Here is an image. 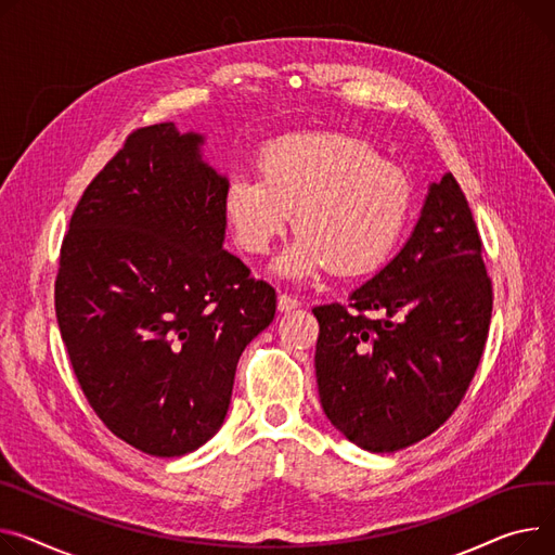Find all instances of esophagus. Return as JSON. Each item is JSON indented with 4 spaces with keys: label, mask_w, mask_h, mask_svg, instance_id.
<instances>
[{
    "label": "esophagus",
    "mask_w": 555,
    "mask_h": 555,
    "mask_svg": "<svg viewBox=\"0 0 555 555\" xmlns=\"http://www.w3.org/2000/svg\"><path fill=\"white\" fill-rule=\"evenodd\" d=\"M301 306L297 297H289V294H279V312H292Z\"/></svg>",
    "instance_id": "34e87169"
}]
</instances>
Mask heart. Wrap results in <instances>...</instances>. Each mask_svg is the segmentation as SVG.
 <instances>
[{
    "label": "heart",
    "instance_id": "1",
    "mask_svg": "<svg viewBox=\"0 0 555 555\" xmlns=\"http://www.w3.org/2000/svg\"><path fill=\"white\" fill-rule=\"evenodd\" d=\"M258 178H234L223 198L236 245L266 254L289 223L297 238L276 272L306 281L332 268L377 270L411 216L413 188L397 165L357 135L312 129L272 138L256 156Z\"/></svg>",
    "mask_w": 555,
    "mask_h": 555
}]
</instances>
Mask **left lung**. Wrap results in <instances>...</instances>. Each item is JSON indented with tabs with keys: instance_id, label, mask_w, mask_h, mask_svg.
Returning <instances> with one entry per match:
<instances>
[{
	"instance_id": "1",
	"label": "left lung",
	"mask_w": 555,
	"mask_h": 555,
	"mask_svg": "<svg viewBox=\"0 0 555 555\" xmlns=\"http://www.w3.org/2000/svg\"><path fill=\"white\" fill-rule=\"evenodd\" d=\"M493 285L453 173L433 182L392 261L341 304L317 306L323 413L352 444L395 453L435 433L482 359Z\"/></svg>"
}]
</instances>
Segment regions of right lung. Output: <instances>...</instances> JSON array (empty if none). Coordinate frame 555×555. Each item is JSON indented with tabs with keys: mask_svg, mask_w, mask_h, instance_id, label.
<instances>
[{
	"mask_svg": "<svg viewBox=\"0 0 555 555\" xmlns=\"http://www.w3.org/2000/svg\"><path fill=\"white\" fill-rule=\"evenodd\" d=\"M203 135L129 133L85 190L60 249L55 314L73 373L104 426L180 457L223 426L236 363L276 292L223 249L228 178Z\"/></svg>",
	"mask_w": 555,
	"mask_h": 555,
	"instance_id": "add662e5",
	"label": "right lung"
}]
</instances>
